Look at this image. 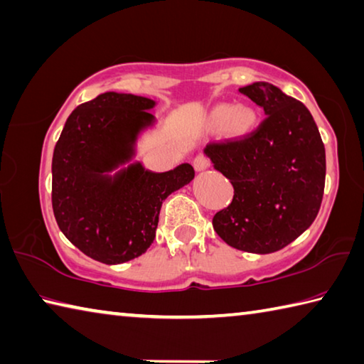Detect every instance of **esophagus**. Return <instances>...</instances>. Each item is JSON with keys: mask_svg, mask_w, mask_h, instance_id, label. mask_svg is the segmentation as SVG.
<instances>
[{"mask_svg": "<svg viewBox=\"0 0 364 364\" xmlns=\"http://www.w3.org/2000/svg\"><path fill=\"white\" fill-rule=\"evenodd\" d=\"M193 165H194V170L196 171H203V170H207L210 167V161L203 154H199L194 159Z\"/></svg>", "mask_w": 364, "mask_h": 364, "instance_id": "obj_1", "label": "esophagus"}]
</instances>
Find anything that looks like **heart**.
<instances>
[{"instance_id":"obj_1","label":"heart","mask_w":364,"mask_h":364,"mask_svg":"<svg viewBox=\"0 0 364 364\" xmlns=\"http://www.w3.org/2000/svg\"><path fill=\"white\" fill-rule=\"evenodd\" d=\"M211 125L213 127H221L226 124V129L234 135L247 134L256 124V113L247 107L232 108L229 105H221L213 113H211Z\"/></svg>"}]
</instances>
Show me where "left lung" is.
Instances as JSON below:
<instances>
[{"label": "left lung", "mask_w": 364, "mask_h": 364, "mask_svg": "<svg viewBox=\"0 0 364 364\" xmlns=\"http://www.w3.org/2000/svg\"><path fill=\"white\" fill-rule=\"evenodd\" d=\"M239 92L259 105L266 119L247 136L203 149L234 186L232 202L213 216V229L232 248L267 255L296 240L318 215L325 146L310 111L279 87L253 82Z\"/></svg>", "instance_id": "8db88e82"}]
</instances>
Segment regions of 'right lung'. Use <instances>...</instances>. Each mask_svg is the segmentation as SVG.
<instances>
[{
  "label": "right lung",
  "instance_id": "add662e5",
  "mask_svg": "<svg viewBox=\"0 0 364 364\" xmlns=\"http://www.w3.org/2000/svg\"><path fill=\"white\" fill-rule=\"evenodd\" d=\"M146 97L105 92L73 111L52 156V208L63 235L103 264L135 259L156 237L162 202L193 181L181 164L156 173L135 156L138 135L153 127ZM114 171V174L110 171Z\"/></svg>",
  "mask_w": 364,
  "mask_h": 364
}]
</instances>
